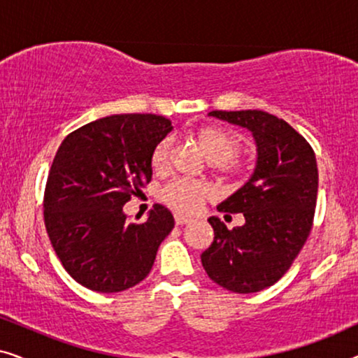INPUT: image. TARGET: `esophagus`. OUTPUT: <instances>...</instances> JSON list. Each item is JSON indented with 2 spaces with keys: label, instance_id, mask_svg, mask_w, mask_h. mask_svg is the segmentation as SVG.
<instances>
[{
  "label": "esophagus",
  "instance_id": "1",
  "mask_svg": "<svg viewBox=\"0 0 358 358\" xmlns=\"http://www.w3.org/2000/svg\"><path fill=\"white\" fill-rule=\"evenodd\" d=\"M174 222H176V224H185V223L192 222V218L182 217V215H176V217H174Z\"/></svg>",
  "mask_w": 358,
  "mask_h": 358
}]
</instances>
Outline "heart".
Returning a JSON list of instances; mask_svg holds the SVG:
<instances>
[{
	"mask_svg": "<svg viewBox=\"0 0 358 358\" xmlns=\"http://www.w3.org/2000/svg\"><path fill=\"white\" fill-rule=\"evenodd\" d=\"M194 136L205 156L215 163V168L220 174L228 179L241 178L244 174V166L241 161L234 158L243 148L241 136L231 130L222 129V127H203L195 131ZM171 148H173V140L168 136L155 145L150 156V164L156 173H161L168 168ZM212 194V185L205 180L176 179L161 189L159 197L178 213L192 215L202 207V203Z\"/></svg>",
	"mask_w": 358,
	"mask_h": 358,
	"instance_id": "b5f03b06",
	"label": "heart"
}]
</instances>
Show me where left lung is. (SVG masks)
I'll use <instances>...</instances> for the list:
<instances>
[{
	"mask_svg": "<svg viewBox=\"0 0 358 358\" xmlns=\"http://www.w3.org/2000/svg\"><path fill=\"white\" fill-rule=\"evenodd\" d=\"M208 115L251 130L257 164L251 179L218 205L223 213H243L246 223L228 229L220 218H208L215 238L200 256L202 266L229 292H261L285 275L310 236L317 199L315 151L290 124L268 112Z\"/></svg>",
	"mask_w": 358,
	"mask_h": 358,
	"instance_id": "1",
	"label": "left lung"
}]
</instances>
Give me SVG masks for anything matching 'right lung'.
Listing matches in <instances>:
<instances>
[{
  "label": "right lung",
  "instance_id": "add662e5",
  "mask_svg": "<svg viewBox=\"0 0 358 358\" xmlns=\"http://www.w3.org/2000/svg\"><path fill=\"white\" fill-rule=\"evenodd\" d=\"M171 122L153 114L94 120L62 141L43 192V222L65 271L92 292L135 287L153 267L174 218L156 203L143 223L122 207L151 180L150 156Z\"/></svg>",
  "mask_w": 358,
  "mask_h": 358
}]
</instances>
